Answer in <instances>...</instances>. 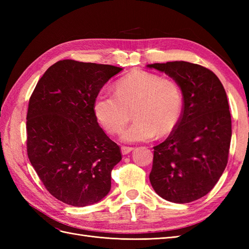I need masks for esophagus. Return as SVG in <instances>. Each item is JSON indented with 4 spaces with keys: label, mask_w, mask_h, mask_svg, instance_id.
Here are the masks:
<instances>
[{
    "label": "esophagus",
    "mask_w": 249,
    "mask_h": 249,
    "mask_svg": "<svg viewBox=\"0 0 249 249\" xmlns=\"http://www.w3.org/2000/svg\"><path fill=\"white\" fill-rule=\"evenodd\" d=\"M132 150H134V147H129V146H123L122 147V153L123 155H127L130 154Z\"/></svg>",
    "instance_id": "esophagus-1"
}]
</instances>
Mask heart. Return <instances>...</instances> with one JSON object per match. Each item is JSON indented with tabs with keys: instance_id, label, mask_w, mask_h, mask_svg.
I'll use <instances>...</instances> for the list:
<instances>
[{
	"instance_id": "1",
	"label": "heart",
	"mask_w": 249,
	"mask_h": 249,
	"mask_svg": "<svg viewBox=\"0 0 249 249\" xmlns=\"http://www.w3.org/2000/svg\"><path fill=\"white\" fill-rule=\"evenodd\" d=\"M182 89L172 79L144 71H133L115 85V94L101 92L93 102L97 122L109 134L122 131L133 111L135 122L122 133L124 142H143L167 136L183 113Z\"/></svg>"
}]
</instances>
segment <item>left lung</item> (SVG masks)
I'll use <instances>...</instances> for the list:
<instances>
[{
	"label": "left lung",
	"instance_id": "8db88e82",
	"mask_svg": "<svg viewBox=\"0 0 249 249\" xmlns=\"http://www.w3.org/2000/svg\"><path fill=\"white\" fill-rule=\"evenodd\" d=\"M146 66L175 80L184 99L175 131L154 147L150 184L164 199L191 202L212 190L227 167L231 138L227 93L216 74L201 65L172 61Z\"/></svg>",
	"mask_w": 249,
	"mask_h": 249
}]
</instances>
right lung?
<instances>
[{"instance_id":"1","label":"right lung","mask_w":249,"mask_h":249,"mask_svg":"<svg viewBox=\"0 0 249 249\" xmlns=\"http://www.w3.org/2000/svg\"><path fill=\"white\" fill-rule=\"evenodd\" d=\"M122 67L61 60L50 66L30 97L29 160L53 196L73 207L102 200L120 148L97 124L93 102Z\"/></svg>"}]
</instances>
